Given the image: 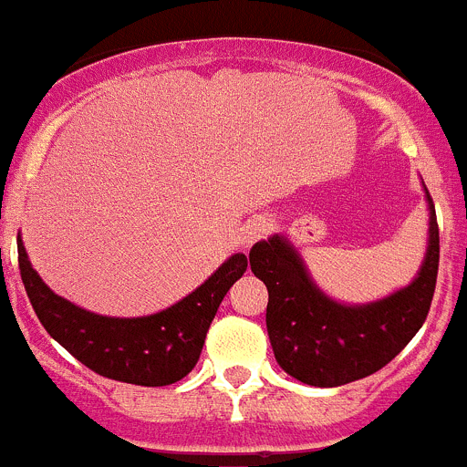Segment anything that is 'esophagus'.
<instances>
[{
	"label": "esophagus",
	"mask_w": 467,
	"mask_h": 467,
	"mask_svg": "<svg viewBox=\"0 0 467 467\" xmlns=\"http://www.w3.org/2000/svg\"><path fill=\"white\" fill-rule=\"evenodd\" d=\"M270 233V221L265 216H255L251 218L249 223H246V228H244L242 233V244L244 246H251L254 242H258L260 237H265V234Z\"/></svg>",
	"instance_id": "1"
}]
</instances>
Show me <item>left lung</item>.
Returning <instances> with one entry per match:
<instances>
[{"label": "left lung", "mask_w": 467, "mask_h": 467, "mask_svg": "<svg viewBox=\"0 0 467 467\" xmlns=\"http://www.w3.org/2000/svg\"><path fill=\"white\" fill-rule=\"evenodd\" d=\"M431 228L421 272L407 288L347 306L323 296L300 255L279 234L251 249V272L267 285V335L276 363L297 381L321 389L375 375L396 358L431 312L440 265V228L431 192Z\"/></svg>", "instance_id": "1"}]
</instances>
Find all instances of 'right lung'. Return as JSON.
Here are the masks:
<instances>
[{
  "mask_svg": "<svg viewBox=\"0 0 467 467\" xmlns=\"http://www.w3.org/2000/svg\"><path fill=\"white\" fill-rule=\"evenodd\" d=\"M18 267L41 326L98 375L137 386H170L195 368L230 285L249 267L234 254L200 288L170 309L141 318L99 317L56 296L32 270L18 237Z\"/></svg>",
  "mask_w": 467,
  "mask_h": 467,
  "instance_id": "right-lung-1",
  "label": "right lung"
}]
</instances>
